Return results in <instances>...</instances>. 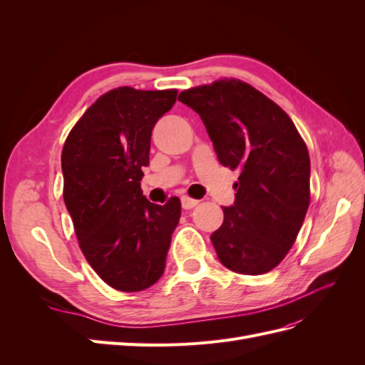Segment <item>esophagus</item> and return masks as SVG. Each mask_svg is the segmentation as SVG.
Here are the masks:
<instances>
[{
	"mask_svg": "<svg viewBox=\"0 0 365 365\" xmlns=\"http://www.w3.org/2000/svg\"><path fill=\"white\" fill-rule=\"evenodd\" d=\"M197 204H200V201L192 200V197H189V196H182V197H181V205H182V208H185V210H190V208L196 207Z\"/></svg>",
	"mask_w": 365,
	"mask_h": 365,
	"instance_id": "1",
	"label": "esophagus"
}]
</instances>
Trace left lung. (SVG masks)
Listing matches in <instances>:
<instances>
[{
    "mask_svg": "<svg viewBox=\"0 0 365 365\" xmlns=\"http://www.w3.org/2000/svg\"><path fill=\"white\" fill-rule=\"evenodd\" d=\"M178 101L200 114L219 163L240 172L235 204L210 237L220 263L247 275L271 271L294 245L311 200L303 138L279 105L242 81L190 88Z\"/></svg>",
    "mask_w": 365,
    "mask_h": 365,
    "instance_id": "1",
    "label": "left lung"
}]
</instances>
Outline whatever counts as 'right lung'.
Returning <instances> with one entry per match:
<instances>
[{"label": "right lung", "instance_id": "right-lung-1", "mask_svg": "<svg viewBox=\"0 0 365 365\" xmlns=\"http://www.w3.org/2000/svg\"><path fill=\"white\" fill-rule=\"evenodd\" d=\"M176 90L120 86L86 109L62 149L63 201L79 247L111 288L137 292L164 272L181 202L152 204L143 195L152 129L172 109Z\"/></svg>", "mask_w": 365, "mask_h": 365}]
</instances>
